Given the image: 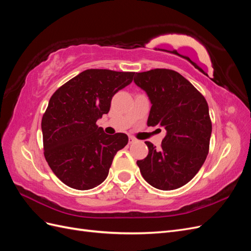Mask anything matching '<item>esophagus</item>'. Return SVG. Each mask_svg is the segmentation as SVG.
Instances as JSON below:
<instances>
[{
  "label": "esophagus",
  "instance_id": "34e87169",
  "mask_svg": "<svg viewBox=\"0 0 251 251\" xmlns=\"http://www.w3.org/2000/svg\"><path fill=\"white\" fill-rule=\"evenodd\" d=\"M136 141H137V139L134 138V137H132V136H130V137H128V143H130V144L135 143Z\"/></svg>",
  "mask_w": 251,
  "mask_h": 251
}]
</instances>
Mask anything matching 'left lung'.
Masks as SVG:
<instances>
[{
  "instance_id": "left-lung-1",
  "label": "left lung",
  "mask_w": 251,
  "mask_h": 251,
  "mask_svg": "<svg viewBox=\"0 0 251 251\" xmlns=\"http://www.w3.org/2000/svg\"><path fill=\"white\" fill-rule=\"evenodd\" d=\"M134 82L151 103L149 126L166 131L161 148L146 141L148 156L137 161L149 184L161 191L185 185L208 154L211 121L204 96L176 71L154 69L136 73Z\"/></svg>"
}]
</instances>
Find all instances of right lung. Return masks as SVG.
<instances>
[{
	"label": "right lung",
	"instance_id": "obj_1",
	"mask_svg": "<svg viewBox=\"0 0 251 251\" xmlns=\"http://www.w3.org/2000/svg\"><path fill=\"white\" fill-rule=\"evenodd\" d=\"M134 74L89 69L51 96L42 119L44 155L66 185L87 191L108 177L114 156L128 138L124 133L105 134L96 121L109 113L112 97L130 85Z\"/></svg>",
	"mask_w": 251,
	"mask_h": 251
}]
</instances>
